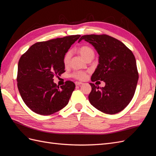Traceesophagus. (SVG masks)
Segmentation results:
<instances>
[{"label":"esophagus","instance_id":"obj_1","mask_svg":"<svg viewBox=\"0 0 156 156\" xmlns=\"http://www.w3.org/2000/svg\"><path fill=\"white\" fill-rule=\"evenodd\" d=\"M83 83H81V82H75V85L76 86H79V87H80L81 85V84H83Z\"/></svg>","mask_w":156,"mask_h":156}]
</instances>
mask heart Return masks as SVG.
<instances>
[{
	"mask_svg": "<svg viewBox=\"0 0 156 156\" xmlns=\"http://www.w3.org/2000/svg\"><path fill=\"white\" fill-rule=\"evenodd\" d=\"M77 52L81 55L83 57L87 60L90 56L94 55V51L93 49L88 45H82L77 49ZM71 58L70 51H67L63 56V64L65 66H68L69 60ZM72 77L75 79L79 80V81H83L87 77V73L85 72H81V71H77L72 74Z\"/></svg>",
	"mask_w": 156,
	"mask_h": 156,
	"instance_id": "b5f03b06",
	"label": "heart"
}]
</instances>
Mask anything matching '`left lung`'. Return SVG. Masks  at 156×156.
Returning <instances> with one entry per match:
<instances>
[{
  "label": "left lung",
  "mask_w": 156,
  "mask_h": 156,
  "mask_svg": "<svg viewBox=\"0 0 156 156\" xmlns=\"http://www.w3.org/2000/svg\"><path fill=\"white\" fill-rule=\"evenodd\" d=\"M82 40L91 44L100 55L91 81L105 83L101 88L90 83V103L105 114L122 111L131 101L137 84L139 73L134 55L122 41L107 34L84 35L79 42Z\"/></svg>",
  "instance_id": "8db88e82"
}]
</instances>
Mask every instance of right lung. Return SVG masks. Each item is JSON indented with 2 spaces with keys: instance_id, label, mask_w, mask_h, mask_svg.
Wrapping results in <instances>:
<instances>
[{
  "instance_id": "1",
  "label": "right lung",
  "mask_w": 156,
  "mask_h": 156,
  "mask_svg": "<svg viewBox=\"0 0 156 156\" xmlns=\"http://www.w3.org/2000/svg\"><path fill=\"white\" fill-rule=\"evenodd\" d=\"M80 35L58 37L32 45L19 60L17 87L30 110L50 115L66 106L75 85L70 81L59 87L54 76L65 72L63 56Z\"/></svg>"
}]
</instances>
